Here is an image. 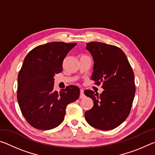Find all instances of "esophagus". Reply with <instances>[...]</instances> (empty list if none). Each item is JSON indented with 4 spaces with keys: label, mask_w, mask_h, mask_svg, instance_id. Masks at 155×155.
Wrapping results in <instances>:
<instances>
[{
    "label": "esophagus",
    "mask_w": 155,
    "mask_h": 155,
    "mask_svg": "<svg viewBox=\"0 0 155 155\" xmlns=\"http://www.w3.org/2000/svg\"><path fill=\"white\" fill-rule=\"evenodd\" d=\"M80 98H85V94H84V91L83 90H80Z\"/></svg>",
    "instance_id": "34e87169"
}]
</instances>
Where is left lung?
Wrapping results in <instances>:
<instances>
[{"label": "left lung", "instance_id": "1", "mask_svg": "<svg viewBox=\"0 0 155 155\" xmlns=\"http://www.w3.org/2000/svg\"><path fill=\"white\" fill-rule=\"evenodd\" d=\"M86 49L94 60L91 79L103 83L101 94L84 91L94 101L92 108L85 113L87 122L100 130H109L120 126L129 115L135 94L134 73L127 57L115 46L91 41Z\"/></svg>", "mask_w": 155, "mask_h": 155}]
</instances>
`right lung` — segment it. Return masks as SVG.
<instances>
[{
    "instance_id": "right-lung-1",
    "label": "right lung",
    "mask_w": 155,
    "mask_h": 155,
    "mask_svg": "<svg viewBox=\"0 0 155 155\" xmlns=\"http://www.w3.org/2000/svg\"><path fill=\"white\" fill-rule=\"evenodd\" d=\"M77 43L53 41L35 47L25 58L18 77L17 99L22 115L34 128L50 130L64 121L65 108L80 95L70 85L54 90V77L62 72L63 61Z\"/></svg>"
}]
</instances>
